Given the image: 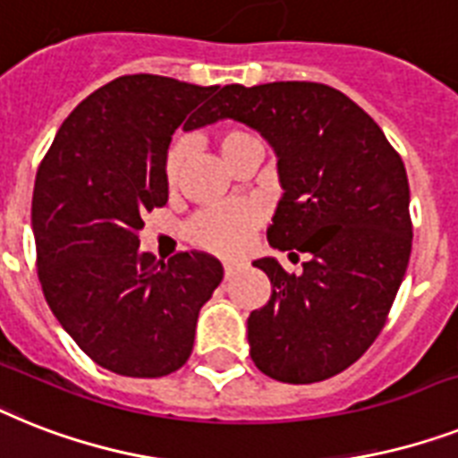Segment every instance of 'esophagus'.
I'll return each mask as SVG.
<instances>
[{"label": "esophagus", "instance_id": "obj_1", "mask_svg": "<svg viewBox=\"0 0 458 458\" xmlns=\"http://www.w3.org/2000/svg\"><path fill=\"white\" fill-rule=\"evenodd\" d=\"M240 267H242V263H235V261L223 263V273H225V280H230V277H233V275H235Z\"/></svg>", "mask_w": 458, "mask_h": 458}]
</instances>
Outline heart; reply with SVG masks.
I'll return each mask as SVG.
<instances>
[{"label":"heart","mask_w":458,"mask_h":458,"mask_svg":"<svg viewBox=\"0 0 458 458\" xmlns=\"http://www.w3.org/2000/svg\"><path fill=\"white\" fill-rule=\"evenodd\" d=\"M254 136L242 129H225L216 136V145L221 150L223 159L228 157L230 152L235 150L237 145L247 143ZM185 148L183 140H174L169 145V150L165 155V181L169 188L178 183L181 169L185 162ZM263 209L259 204L249 202H233V204H218V207H209L202 209L199 214L185 223L183 235L185 240L195 244V247L211 251L218 256H235L242 249L247 247L249 237L259 225L263 223Z\"/></svg>","instance_id":"b5f03b06"}]
</instances>
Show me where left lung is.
<instances>
[{
    "label": "left lung",
    "instance_id": "8db88e82",
    "mask_svg": "<svg viewBox=\"0 0 458 458\" xmlns=\"http://www.w3.org/2000/svg\"><path fill=\"white\" fill-rule=\"evenodd\" d=\"M225 117L277 152L284 195L267 242L308 254L299 275L254 261L273 293L247 319L251 360L284 384L336 377L377 341L410 263L403 159L358 103L318 81L228 84L204 107L207 122Z\"/></svg>",
    "mask_w": 458,
    "mask_h": 458
}]
</instances>
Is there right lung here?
<instances>
[{
  "label": "right lung",
  "instance_id": "obj_1",
  "mask_svg": "<svg viewBox=\"0 0 458 458\" xmlns=\"http://www.w3.org/2000/svg\"><path fill=\"white\" fill-rule=\"evenodd\" d=\"M216 87L124 74L74 107L37 169L32 230L44 299L89 358L133 378L181 369L199 308L223 280L218 259L140 251L143 214L165 207L171 133L209 124ZM196 113L192 114L191 110Z\"/></svg>",
  "mask_w": 458,
  "mask_h": 458
}]
</instances>
